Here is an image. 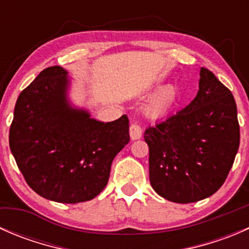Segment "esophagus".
Returning a JSON list of instances; mask_svg holds the SVG:
<instances>
[{
    "instance_id": "1",
    "label": "esophagus",
    "mask_w": 249,
    "mask_h": 249,
    "mask_svg": "<svg viewBox=\"0 0 249 249\" xmlns=\"http://www.w3.org/2000/svg\"><path fill=\"white\" fill-rule=\"evenodd\" d=\"M130 137L131 140H139L142 137V127L136 123H132L130 125Z\"/></svg>"
}]
</instances>
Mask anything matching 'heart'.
I'll return each mask as SVG.
<instances>
[{
	"label": "heart",
	"instance_id": "b5f03b06",
	"mask_svg": "<svg viewBox=\"0 0 249 249\" xmlns=\"http://www.w3.org/2000/svg\"><path fill=\"white\" fill-rule=\"evenodd\" d=\"M176 97H177V91L173 87H166L162 90H160L153 100L150 101L149 106H148V110L152 115L154 117H160L167 113L172 105L175 104Z\"/></svg>",
	"mask_w": 249,
	"mask_h": 249
}]
</instances>
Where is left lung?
Wrapping results in <instances>:
<instances>
[{"mask_svg":"<svg viewBox=\"0 0 249 249\" xmlns=\"http://www.w3.org/2000/svg\"><path fill=\"white\" fill-rule=\"evenodd\" d=\"M144 141L149 147L150 185L160 196L177 203L211 196L227 179L240 145L231 91L201 67L196 97L148 126Z\"/></svg>","mask_w":249,"mask_h":249,"instance_id":"8db88e82","label":"left lung"}]
</instances>
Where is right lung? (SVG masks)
I'll return each instance as SVG.
<instances>
[{"label": "right lung", "instance_id": "obj_1", "mask_svg": "<svg viewBox=\"0 0 249 249\" xmlns=\"http://www.w3.org/2000/svg\"><path fill=\"white\" fill-rule=\"evenodd\" d=\"M67 72L44 69L20 92L9 129V147L34 192L62 203L89 201L108 183L115 155L129 143V119H91L70 107Z\"/></svg>", "mask_w": 249, "mask_h": 249}]
</instances>
